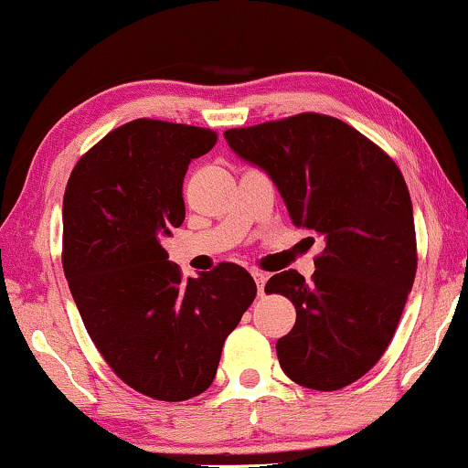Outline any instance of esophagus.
<instances>
[{"label": "esophagus", "instance_id": "34e87169", "mask_svg": "<svg viewBox=\"0 0 468 468\" xmlns=\"http://www.w3.org/2000/svg\"><path fill=\"white\" fill-rule=\"evenodd\" d=\"M250 274H253V278H255L259 294H263V286H265V282H268V274H265V271H261V270H253Z\"/></svg>", "mask_w": 468, "mask_h": 468}]
</instances>
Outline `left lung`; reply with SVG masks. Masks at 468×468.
<instances>
[{
  "label": "left lung",
  "mask_w": 468,
  "mask_h": 468,
  "mask_svg": "<svg viewBox=\"0 0 468 468\" xmlns=\"http://www.w3.org/2000/svg\"><path fill=\"white\" fill-rule=\"evenodd\" d=\"M224 138L271 177L292 224L324 240L309 282L286 270L265 292L297 309L276 343L284 375L307 389H343L385 354L412 291L416 232L404 176L377 144L328 114L228 129Z\"/></svg>",
  "instance_id": "obj_1"
}]
</instances>
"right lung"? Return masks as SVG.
<instances>
[{
  "label": "right lung",
  "mask_w": 468,
  "mask_h": 468,
  "mask_svg": "<svg viewBox=\"0 0 468 468\" xmlns=\"http://www.w3.org/2000/svg\"><path fill=\"white\" fill-rule=\"evenodd\" d=\"M215 142L211 129L135 119L85 153L64 190L62 268L88 335L123 383L163 401L209 389L257 294L236 263L184 280L161 244L186 218L190 161Z\"/></svg>",
  "instance_id": "obj_1"
}]
</instances>
